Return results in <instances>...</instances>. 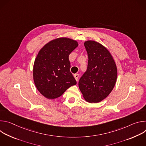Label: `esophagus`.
Segmentation results:
<instances>
[{"label": "esophagus", "mask_w": 146, "mask_h": 146, "mask_svg": "<svg viewBox=\"0 0 146 146\" xmlns=\"http://www.w3.org/2000/svg\"><path fill=\"white\" fill-rule=\"evenodd\" d=\"M74 77L75 78L76 80L77 81H78V77H79V75H78V74H74Z\"/></svg>", "instance_id": "obj_1"}]
</instances>
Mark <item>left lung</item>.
I'll return each mask as SVG.
<instances>
[{"mask_svg": "<svg viewBox=\"0 0 146 146\" xmlns=\"http://www.w3.org/2000/svg\"><path fill=\"white\" fill-rule=\"evenodd\" d=\"M88 62L86 72L80 78L78 87L84 99L98 103L113 90L117 77L115 62L103 45L94 40L85 41Z\"/></svg>", "mask_w": 146, "mask_h": 146, "instance_id": "obj_1", "label": "left lung"}]
</instances>
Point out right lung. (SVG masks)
Wrapping results in <instances>:
<instances>
[{
  "mask_svg": "<svg viewBox=\"0 0 146 146\" xmlns=\"http://www.w3.org/2000/svg\"><path fill=\"white\" fill-rule=\"evenodd\" d=\"M78 45L76 40L60 37L39 51L33 65V80L37 90L46 98H57L77 84L70 72L69 55Z\"/></svg>",
  "mask_w": 146,
  "mask_h": 146,
  "instance_id": "1",
  "label": "right lung"
}]
</instances>
